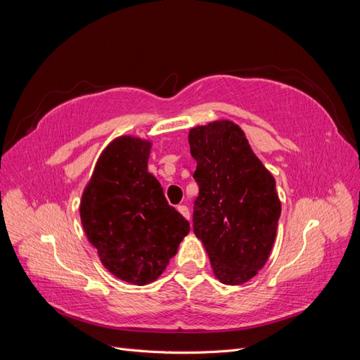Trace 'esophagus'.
I'll return each mask as SVG.
<instances>
[{
	"mask_svg": "<svg viewBox=\"0 0 360 360\" xmlns=\"http://www.w3.org/2000/svg\"><path fill=\"white\" fill-rule=\"evenodd\" d=\"M177 210H179L184 217H186L188 221H191V212H189V209H188L186 205H179V207H177Z\"/></svg>",
	"mask_w": 360,
	"mask_h": 360,
	"instance_id": "34e87169",
	"label": "esophagus"
}]
</instances>
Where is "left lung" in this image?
<instances>
[{
    "label": "left lung",
    "instance_id": "8db88e82",
    "mask_svg": "<svg viewBox=\"0 0 360 360\" xmlns=\"http://www.w3.org/2000/svg\"><path fill=\"white\" fill-rule=\"evenodd\" d=\"M189 146L200 186L193 233L214 276L225 285L245 284L267 263L275 243L281 216L275 179L230 120L192 127Z\"/></svg>",
    "mask_w": 360,
    "mask_h": 360
}]
</instances>
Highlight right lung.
<instances>
[{"label": "right lung", "mask_w": 360, "mask_h": 360, "mask_svg": "<svg viewBox=\"0 0 360 360\" xmlns=\"http://www.w3.org/2000/svg\"><path fill=\"white\" fill-rule=\"evenodd\" d=\"M150 150L147 139L115 138L97 159L79 205L85 236L102 264L135 285L156 281L191 230L148 172Z\"/></svg>", "instance_id": "right-lung-1"}]
</instances>
